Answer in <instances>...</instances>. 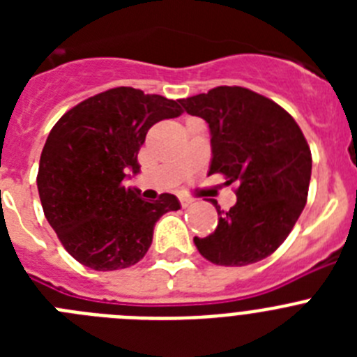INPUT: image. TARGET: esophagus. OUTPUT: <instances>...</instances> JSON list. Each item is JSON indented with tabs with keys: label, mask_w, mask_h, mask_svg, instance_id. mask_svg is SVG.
<instances>
[{
	"label": "esophagus",
	"mask_w": 357,
	"mask_h": 357,
	"mask_svg": "<svg viewBox=\"0 0 357 357\" xmlns=\"http://www.w3.org/2000/svg\"><path fill=\"white\" fill-rule=\"evenodd\" d=\"M191 204H193V200H191V198H185V197L181 198V206L184 207V209H185V207L191 206Z\"/></svg>",
	"instance_id": "esophagus-1"
}]
</instances>
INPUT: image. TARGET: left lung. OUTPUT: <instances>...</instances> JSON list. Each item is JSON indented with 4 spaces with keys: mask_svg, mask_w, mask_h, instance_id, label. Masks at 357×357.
<instances>
[{
    "mask_svg": "<svg viewBox=\"0 0 357 357\" xmlns=\"http://www.w3.org/2000/svg\"><path fill=\"white\" fill-rule=\"evenodd\" d=\"M211 132L209 175L236 182L238 202L222 211L198 252L220 266L257 263L282 245L301 216L311 181V150L295 119L275 102L245 87L220 85L178 100Z\"/></svg>",
    "mask_w": 357,
    "mask_h": 357,
    "instance_id": "1",
    "label": "left lung"
}]
</instances>
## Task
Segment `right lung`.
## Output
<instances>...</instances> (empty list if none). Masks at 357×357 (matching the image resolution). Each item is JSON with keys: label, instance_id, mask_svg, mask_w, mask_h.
<instances>
[{"label": "right lung", "instance_id": "add662e5", "mask_svg": "<svg viewBox=\"0 0 357 357\" xmlns=\"http://www.w3.org/2000/svg\"><path fill=\"white\" fill-rule=\"evenodd\" d=\"M181 112L168 98L116 87L73 107L52 128L37 189L44 216L78 263L98 272L139 263L159 218L181 209L175 195L146 202L137 188H125L139 173L148 130Z\"/></svg>", "mask_w": 357, "mask_h": 357}]
</instances>
